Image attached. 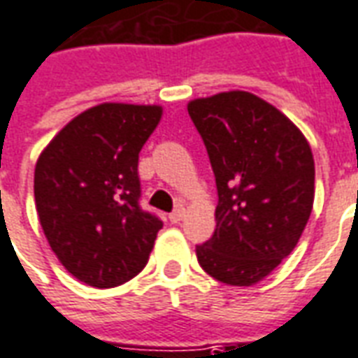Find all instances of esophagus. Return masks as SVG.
Wrapping results in <instances>:
<instances>
[{
    "label": "esophagus",
    "instance_id": "1",
    "mask_svg": "<svg viewBox=\"0 0 358 358\" xmlns=\"http://www.w3.org/2000/svg\"><path fill=\"white\" fill-rule=\"evenodd\" d=\"M184 213H186V211H184V207H182V205H178V207H176V209H174V211L169 215V219H171V222H180L182 219H184Z\"/></svg>",
    "mask_w": 358,
    "mask_h": 358
}]
</instances>
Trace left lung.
I'll return each mask as SVG.
<instances>
[{
    "label": "left lung",
    "instance_id": "1",
    "mask_svg": "<svg viewBox=\"0 0 358 358\" xmlns=\"http://www.w3.org/2000/svg\"><path fill=\"white\" fill-rule=\"evenodd\" d=\"M217 184L215 232L196 246L217 281L250 287L291 254L312 213L314 159L291 120L252 92L187 104Z\"/></svg>",
    "mask_w": 358,
    "mask_h": 358
}]
</instances>
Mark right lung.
I'll return each instance as SVG.
<instances>
[{
	"mask_svg": "<svg viewBox=\"0 0 358 358\" xmlns=\"http://www.w3.org/2000/svg\"><path fill=\"white\" fill-rule=\"evenodd\" d=\"M161 106L106 102L85 110L42 151L34 201L62 266L79 281L110 289L134 279L162 221L141 209L139 151Z\"/></svg>",
	"mask_w": 358,
	"mask_h": 358,
	"instance_id": "obj_1",
	"label": "right lung"
}]
</instances>
